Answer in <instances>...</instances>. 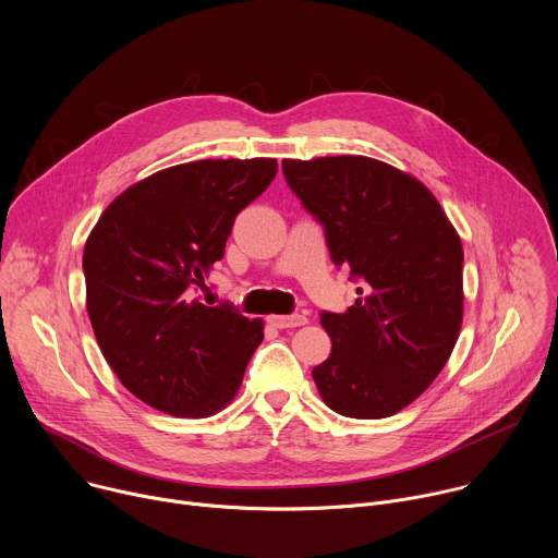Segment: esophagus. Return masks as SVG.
I'll return each mask as SVG.
<instances>
[{
	"label": "esophagus",
	"instance_id": "34e87169",
	"mask_svg": "<svg viewBox=\"0 0 558 558\" xmlns=\"http://www.w3.org/2000/svg\"><path fill=\"white\" fill-rule=\"evenodd\" d=\"M269 323H271L274 327H278V329H295V327L306 325L308 320H306V315L293 313V315H271Z\"/></svg>",
	"mask_w": 558,
	"mask_h": 558
}]
</instances>
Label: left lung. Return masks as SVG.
<instances>
[{"instance_id":"left-lung-1","label":"left lung","mask_w":558,"mask_h":558,"mask_svg":"<svg viewBox=\"0 0 558 558\" xmlns=\"http://www.w3.org/2000/svg\"><path fill=\"white\" fill-rule=\"evenodd\" d=\"M331 260L362 280L344 313L323 311L333 349L313 368L325 404L353 420L402 411L446 366L463 315V250L437 198L368 156L282 161Z\"/></svg>"}]
</instances>
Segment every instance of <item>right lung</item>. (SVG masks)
Instances as JSON below:
<instances>
[{"instance_id": "add662e5", "label": "right lung", "mask_w": 558, "mask_h": 558, "mask_svg": "<svg viewBox=\"0 0 558 558\" xmlns=\"http://www.w3.org/2000/svg\"><path fill=\"white\" fill-rule=\"evenodd\" d=\"M278 172L276 158L194 161L117 196L84 247L86 304L99 349L141 402L209 417L241 388L263 320L196 298L235 216Z\"/></svg>"}]
</instances>
